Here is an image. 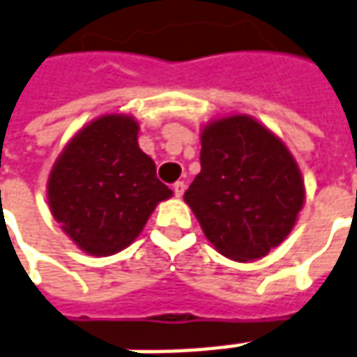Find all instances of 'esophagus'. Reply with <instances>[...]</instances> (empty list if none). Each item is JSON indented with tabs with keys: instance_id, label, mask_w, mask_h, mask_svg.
I'll list each match as a JSON object with an SVG mask.
<instances>
[{
	"instance_id": "1",
	"label": "esophagus",
	"mask_w": 357,
	"mask_h": 357,
	"mask_svg": "<svg viewBox=\"0 0 357 357\" xmlns=\"http://www.w3.org/2000/svg\"><path fill=\"white\" fill-rule=\"evenodd\" d=\"M183 191H185V183L183 181H176L174 183V193H176V197L183 195Z\"/></svg>"
}]
</instances>
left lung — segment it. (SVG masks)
Instances as JSON below:
<instances>
[{"mask_svg": "<svg viewBox=\"0 0 357 357\" xmlns=\"http://www.w3.org/2000/svg\"><path fill=\"white\" fill-rule=\"evenodd\" d=\"M303 197L298 164L266 127L248 116L204 127L201 174L183 199L222 255L265 257L291 231Z\"/></svg>", "mask_w": 357, "mask_h": 357, "instance_id": "8db88e82", "label": "left lung"}]
</instances>
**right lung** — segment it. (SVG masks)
I'll use <instances>...</instances> for the list:
<instances>
[{
  "instance_id": "add662e5",
  "label": "right lung",
  "mask_w": 357,
  "mask_h": 357,
  "mask_svg": "<svg viewBox=\"0 0 357 357\" xmlns=\"http://www.w3.org/2000/svg\"><path fill=\"white\" fill-rule=\"evenodd\" d=\"M135 119L102 116L79 131L48 179L52 214L79 248L106 257L141 234L154 206L172 195L139 149Z\"/></svg>"
}]
</instances>
